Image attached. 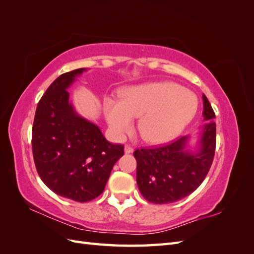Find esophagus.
Wrapping results in <instances>:
<instances>
[{
	"mask_svg": "<svg viewBox=\"0 0 254 254\" xmlns=\"http://www.w3.org/2000/svg\"><path fill=\"white\" fill-rule=\"evenodd\" d=\"M124 151H125V153H132L133 152V148L130 145H125Z\"/></svg>",
	"mask_w": 254,
	"mask_h": 254,
	"instance_id": "1",
	"label": "esophagus"
}]
</instances>
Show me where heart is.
<instances>
[{
    "instance_id": "obj_1",
    "label": "heart",
    "mask_w": 254,
    "mask_h": 254,
    "mask_svg": "<svg viewBox=\"0 0 254 254\" xmlns=\"http://www.w3.org/2000/svg\"><path fill=\"white\" fill-rule=\"evenodd\" d=\"M197 95L171 81L150 82L125 90L120 101L107 98L105 115L112 132L122 137L131 131L133 119L139 118L137 130L149 144L175 139L194 120Z\"/></svg>"
}]
</instances>
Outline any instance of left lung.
<instances>
[{
    "instance_id": "1",
    "label": "left lung",
    "mask_w": 254,
    "mask_h": 254,
    "mask_svg": "<svg viewBox=\"0 0 254 254\" xmlns=\"http://www.w3.org/2000/svg\"><path fill=\"white\" fill-rule=\"evenodd\" d=\"M202 101L206 122L196 135L188 134L162 147L133 152L137 188L147 201L156 204L179 201L196 190L209 173L216 145V124L204 94ZM194 138L196 141L193 143Z\"/></svg>"
}]
</instances>
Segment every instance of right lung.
Masks as SVG:
<instances>
[{
  "label": "right lung",
  "mask_w": 254,
  "mask_h": 254,
  "mask_svg": "<svg viewBox=\"0 0 254 254\" xmlns=\"http://www.w3.org/2000/svg\"><path fill=\"white\" fill-rule=\"evenodd\" d=\"M77 68L60 75L37 106L33 155L41 180L54 193L77 202L101 195L124 146L106 140L94 123L76 111L67 89L87 72Z\"/></svg>",
  "instance_id": "right-lung-1"
}]
</instances>
